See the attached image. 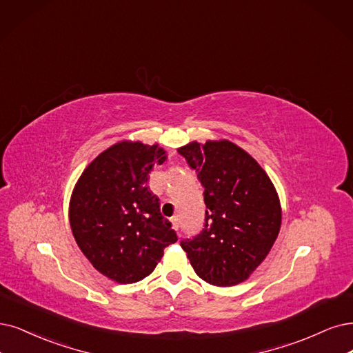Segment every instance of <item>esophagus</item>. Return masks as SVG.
I'll return each mask as SVG.
<instances>
[{
    "instance_id": "obj_1",
    "label": "esophagus",
    "mask_w": 353,
    "mask_h": 353,
    "mask_svg": "<svg viewBox=\"0 0 353 353\" xmlns=\"http://www.w3.org/2000/svg\"><path fill=\"white\" fill-rule=\"evenodd\" d=\"M172 227H173V230H176V231L179 230L180 225H179V218H177V216H174V218L172 219Z\"/></svg>"
}]
</instances>
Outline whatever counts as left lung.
Here are the masks:
<instances>
[{
	"mask_svg": "<svg viewBox=\"0 0 353 353\" xmlns=\"http://www.w3.org/2000/svg\"><path fill=\"white\" fill-rule=\"evenodd\" d=\"M177 151L196 170L206 205L202 232L181 241V249L205 282L239 285L262 265L278 239V192L253 157L228 139L192 141Z\"/></svg>",
	"mask_w": 353,
	"mask_h": 353,
	"instance_id": "obj_1",
	"label": "left lung"
}]
</instances>
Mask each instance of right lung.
Instances as JSON below:
<instances>
[{
  "label": "right lung",
  "mask_w": 353,
  "mask_h": 353,
  "mask_svg": "<svg viewBox=\"0 0 353 353\" xmlns=\"http://www.w3.org/2000/svg\"><path fill=\"white\" fill-rule=\"evenodd\" d=\"M167 160L159 143L121 141L100 152L77 180L70 199V225L83 254L117 283L147 278L167 245L177 241L148 173Z\"/></svg>",
  "instance_id": "add662e5"
}]
</instances>
